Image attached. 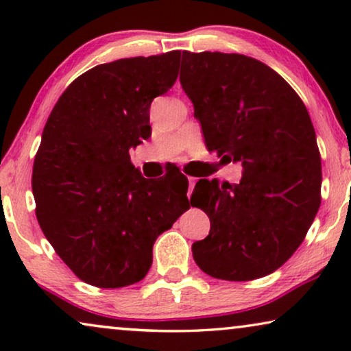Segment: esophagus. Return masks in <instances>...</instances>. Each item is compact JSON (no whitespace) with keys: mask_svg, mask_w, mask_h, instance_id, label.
Wrapping results in <instances>:
<instances>
[{"mask_svg":"<svg viewBox=\"0 0 351 351\" xmlns=\"http://www.w3.org/2000/svg\"><path fill=\"white\" fill-rule=\"evenodd\" d=\"M195 184H196V179L195 177H189V198H190V195H191V191H193V189H195Z\"/></svg>","mask_w":351,"mask_h":351,"instance_id":"1","label":"esophagus"}]
</instances>
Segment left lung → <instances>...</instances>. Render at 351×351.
<instances>
[{
    "label": "left lung",
    "mask_w": 351,
    "mask_h": 351,
    "mask_svg": "<svg viewBox=\"0 0 351 351\" xmlns=\"http://www.w3.org/2000/svg\"><path fill=\"white\" fill-rule=\"evenodd\" d=\"M180 84L208 150L243 166L239 184L203 179L191 193L210 220L191 246L196 265L227 281L270 275L304 241L321 203L306 107L275 70L243 54L184 51Z\"/></svg>",
    "instance_id": "obj_1"
}]
</instances>
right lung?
<instances>
[{
  "label": "right lung",
  "mask_w": 351,
  "mask_h": 351,
  "mask_svg": "<svg viewBox=\"0 0 351 351\" xmlns=\"http://www.w3.org/2000/svg\"><path fill=\"white\" fill-rule=\"evenodd\" d=\"M180 51L94 66L64 90L33 165L38 223L66 267L114 289L150 270L153 244L186 206V190L142 177L129 148L152 136L150 105L177 80Z\"/></svg>",
  "instance_id": "1"
}]
</instances>
